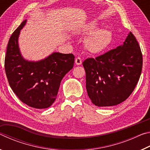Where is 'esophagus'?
Returning <instances> with one entry per match:
<instances>
[{"label":"esophagus","mask_w":150,"mask_h":150,"mask_svg":"<svg viewBox=\"0 0 150 150\" xmlns=\"http://www.w3.org/2000/svg\"><path fill=\"white\" fill-rule=\"evenodd\" d=\"M75 64L77 65H80L81 63H82V59H81V57H78L75 59Z\"/></svg>","instance_id":"obj_1"}]
</instances>
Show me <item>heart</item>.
<instances>
[{
  "label": "heart",
  "instance_id": "1",
  "mask_svg": "<svg viewBox=\"0 0 150 150\" xmlns=\"http://www.w3.org/2000/svg\"><path fill=\"white\" fill-rule=\"evenodd\" d=\"M97 26L96 22H92L86 26L83 32L88 34ZM112 38V34L107 29H97L94 30L86 38L85 44L91 52L98 53L105 49L110 44Z\"/></svg>",
  "mask_w": 150,
  "mask_h": 150
}]
</instances>
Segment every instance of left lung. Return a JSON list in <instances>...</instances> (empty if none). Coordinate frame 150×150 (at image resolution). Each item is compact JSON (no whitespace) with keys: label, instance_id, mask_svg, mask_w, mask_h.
I'll list each match as a JSON object with an SVG mask.
<instances>
[{"label":"left lung","instance_id":"left-lung-1","mask_svg":"<svg viewBox=\"0 0 150 150\" xmlns=\"http://www.w3.org/2000/svg\"><path fill=\"white\" fill-rule=\"evenodd\" d=\"M142 54L130 32L123 43L95 59L83 63L88 97L97 106H115L125 100L140 77Z\"/></svg>","mask_w":150,"mask_h":150}]
</instances>
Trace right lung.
Segmentation results:
<instances>
[{"label": "right lung", "mask_w": 150, "mask_h": 150, "mask_svg": "<svg viewBox=\"0 0 150 150\" xmlns=\"http://www.w3.org/2000/svg\"><path fill=\"white\" fill-rule=\"evenodd\" d=\"M25 20L12 34L7 46L4 67L12 90L30 107L46 108L54 103L61 81L72 69L75 56L54 52L39 61L26 59L20 52L18 38Z\"/></svg>", "instance_id": "add662e5"}]
</instances>
